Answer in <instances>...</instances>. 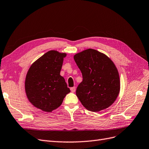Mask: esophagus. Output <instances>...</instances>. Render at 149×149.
I'll list each match as a JSON object with an SVG mask.
<instances>
[{
	"mask_svg": "<svg viewBox=\"0 0 149 149\" xmlns=\"http://www.w3.org/2000/svg\"><path fill=\"white\" fill-rule=\"evenodd\" d=\"M75 90H76L75 87H71V88H70V90H71V92H75Z\"/></svg>",
	"mask_w": 149,
	"mask_h": 149,
	"instance_id": "34e87169",
	"label": "esophagus"
}]
</instances>
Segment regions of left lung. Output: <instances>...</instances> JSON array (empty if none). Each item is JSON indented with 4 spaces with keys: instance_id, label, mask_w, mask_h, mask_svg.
I'll use <instances>...</instances> for the list:
<instances>
[{
    "instance_id": "1",
    "label": "left lung",
    "mask_w": 149,
    "mask_h": 149,
    "mask_svg": "<svg viewBox=\"0 0 149 149\" xmlns=\"http://www.w3.org/2000/svg\"><path fill=\"white\" fill-rule=\"evenodd\" d=\"M74 59L82 74L76 95L83 106L93 112L111 106L120 90L119 73L113 61L93 49L76 54Z\"/></svg>"
}]
</instances>
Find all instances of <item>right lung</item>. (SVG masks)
<instances>
[{
    "label": "right lung",
    "instance_id": "right-lung-1",
    "mask_svg": "<svg viewBox=\"0 0 149 149\" xmlns=\"http://www.w3.org/2000/svg\"><path fill=\"white\" fill-rule=\"evenodd\" d=\"M65 53L49 51L35 61L28 71L25 91L28 100L37 108L51 112L60 107L70 91L60 75Z\"/></svg>",
    "mask_w": 149,
    "mask_h": 149
}]
</instances>
